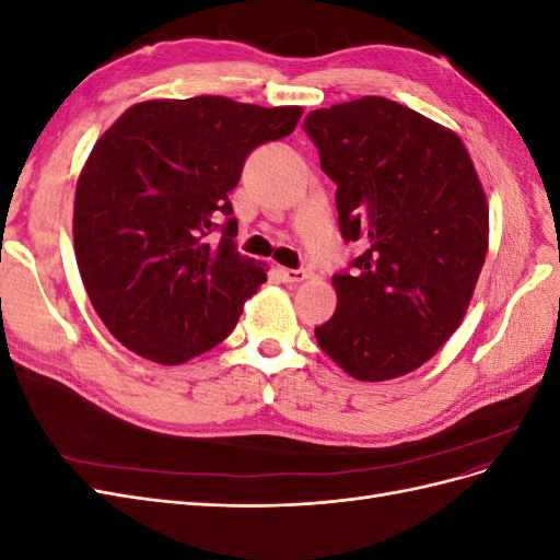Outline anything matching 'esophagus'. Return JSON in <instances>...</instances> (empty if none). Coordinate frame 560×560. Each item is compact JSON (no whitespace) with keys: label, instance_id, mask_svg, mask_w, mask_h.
<instances>
[{"label":"esophagus","instance_id":"esophagus-1","mask_svg":"<svg viewBox=\"0 0 560 560\" xmlns=\"http://www.w3.org/2000/svg\"><path fill=\"white\" fill-rule=\"evenodd\" d=\"M282 282H303L308 280V270L303 268H278Z\"/></svg>","mask_w":560,"mask_h":560}]
</instances>
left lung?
<instances>
[{"instance_id": "8db88e82", "label": "left lung", "mask_w": 560, "mask_h": 560, "mask_svg": "<svg viewBox=\"0 0 560 560\" xmlns=\"http://www.w3.org/2000/svg\"><path fill=\"white\" fill-rule=\"evenodd\" d=\"M336 182L338 226L364 252L336 273L319 348L358 381L434 358L460 327L488 252V202L463 140L395 100L364 95L306 116Z\"/></svg>"}]
</instances>
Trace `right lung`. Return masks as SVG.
Instances as JSON below:
<instances>
[{"label": "right lung", "mask_w": 560, "mask_h": 560, "mask_svg": "<svg viewBox=\"0 0 560 560\" xmlns=\"http://www.w3.org/2000/svg\"><path fill=\"white\" fill-rule=\"evenodd\" d=\"M301 114L222 95L147 100L95 142L77 182L74 254L118 343L173 366L238 325L266 266L235 249L229 191L249 151L290 135ZM219 215L225 235L212 246L207 233Z\"/></svg>", "instance_id": "obj_1"}]
</instances>
